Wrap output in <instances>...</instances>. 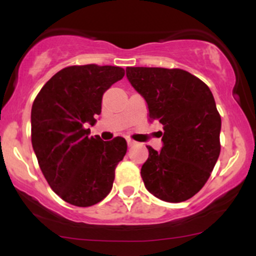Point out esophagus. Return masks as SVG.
<instances>
[{
  "label": "esophagus",
  "mask_w": 256,
  "mask_h": 256,
  "mask_svg": "<svg viewBox=\"0 0 256 256\" xmlns=\"http://www.w3.org/2000/svg\"><path fill=\"white\" fill-rule=\"evenodd\" d=\"M128 140V146H134V144H136V142H134V140Z\"/></svg>",
  "instance_id": "34e87169"
}]
</instances>
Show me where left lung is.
<instances>
[{"label": "left lung", "instance_id": "1", "mask_svg": "<svg viewBox=\"0 0 256 256\" xmlns=\"http://www.w3.org/2000/svg\"><path fill=\"white\" fill-rule=\"evenodd\" d=\"M126 77L148 106L149 122L164 126L160 152L149 156L140 176L149 192L166 202H183L202 189L220 154L222 119L212 91L179 68L128 67Z\"/></svg>", "mask_w": 256, "mask_h": 256}]
</instances>
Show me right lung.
Here are the masks:
<instances>
[{"label": "right lung", "mask_w": 256, "mask_h": 256, "mask_svg": "<svg viewBox=\"0 0 256 256\" xmlns=\"http://www.w3.org/2000/svg\"><path fill=\"white\" fill-rule=\"evenodd\" d=\"M124 74L116 66L66 67L46 82L32 104L31 140L38 164L52 192L73 206L102 201L126 154L122 137L102 140L86 128L101 114L104 94Z\"/></svg>", "instance_id": "1"}]
</instances>
